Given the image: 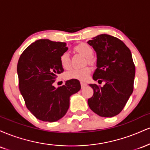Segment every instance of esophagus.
I'll return each instance as SVG.
<instances>
[{"instance_id":"1","label":"esophagus","mask_w":150,"mask_h":150,"mask_svg":"<svg viewBox=\"0 0 150 150\" xmlns=\"http://www.w3.org/2000/svg\"><path fill=\"white\" fill-rule=\"evenodd\" d=\"M80 85H81V87H82V88H84V87H85V86L87 85L85 82H80Z\"/></svg>"}]
</instances>
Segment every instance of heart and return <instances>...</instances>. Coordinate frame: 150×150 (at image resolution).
<instances>
[{"mask_svg": "<svg viewBox=\"0 0 150 150\" xmlns=\"http://www.w3.org/2000/svg\"><path fill=\"white\" fill-rule=\"evenodd\" d=\"M75 51L82 54L84 57L87 58V61L89 64H92L93 61V49L87 44H80L75 47ZM60 63L64 69H68L70 67V58L69 53L65 51L61 55ZM91 73V69L89 67L82 68H73L65 73V77L68 80H78L85 81L89 78Z\"/></svg>", "mask_w": 150, "mask_h": 150, "instance_id": "b5f03b06", "label": "heart"}]
</instances>
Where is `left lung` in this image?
Returning <instances> with one entry per match:
<instances>
[{"instance_id": "left-lung-1", "label": "left lung", "mask_w": 150, "mask_h": 150, "mask_svg": "<svg viewBox=\"0 0 150 150\" xmlns=\"http://www.w3.org/2000/svg\"><path fill=\"white\" fill-rule=\"evenodd\" d=\"M87 43L97 53L93 80L105 82L103 87L89 84L94 94L87 103L99 116L111 118L123 110L133 92L135 67L131 52L121 40L106 34Z\"/></svg>"}]
</instances>
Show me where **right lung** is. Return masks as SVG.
I'll list each match as a JSON object with an SVG mask.
<instances>
[{"label":"right lung","instance_id":"add662e5","mask_svg":"<svg viewBox=\"0 0 150 150\" xmlns=\"http://www.w3.org/2000/svg\"><path fill=\"white\" fill-rule=\"evenodd\" d=\"M68 49L64 42L39 39L19 58L17 71L20 93L29 111L42 121L55 122L63 118L69 108L70 96L81 89L77 80L65 81L58 88L53 85L63 71L61 55Z\"/></svg>","mask_w":150,"mask_h":150}]
</instances>
